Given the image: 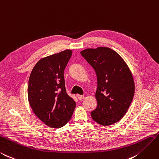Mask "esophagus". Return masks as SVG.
Returning <instances> with one entry per match:
<instances>
[{
  "instance_id": "esophagus-1",
  "label": "esophagus",
  "mask_w": 159,
  "mask_h": 159,
  "mask_svg": "<svg viewBox=\"0 0 159 159\" xmlns=\"http://www.w3.org/2000/svg\"><path fill=\"white\" fill-rule=\"evenodd\" d=\"M77 97H78V99H79L80 100H82V99H84V96L80 95V94H78V95H77Z\"/></svg>"
}]
</instances>
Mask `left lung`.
I'll list each match as a JSON object with an SVG mask.
<instances>
[{
	"label": "left lung",
	"mask_w": 159,
	"mask_h": 159,
	"mask_svg": "<svg viewBox=\"0 0 159 159\" xmlns=\"http://www.w3.org/2000/svg\"><path fill=\"white\" fill-rule=\"evenodd\" d=\"M80 53L97 76L98 106L91 112L92 119L103 126L120 120L134 94V81L129 67L120 55L108 48L85 49Z\"/></svg>",
	"instance_id": "1"
}]
</instances>
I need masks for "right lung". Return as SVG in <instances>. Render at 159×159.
<instances>
[{
	"label": "right lung",
	"instance_id": "right-lung-1",
	"mask_svg": "<svg viewBox=\"0 0 159 159\" xmlns=\"http://www.w3.org/2000/svg\"><path fill=\"white\" fill-rule=\"evenodd\" d=\"M72 55L66 49L42 58L31 73L27 89L29 104L37 117L51 128L70 121L76 103L66 92L63 71Z\"/></svg>",
	"mask_w": 159,
	"mask_h": 159
}]
</instances>
